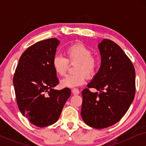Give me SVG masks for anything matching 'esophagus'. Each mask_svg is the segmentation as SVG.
Wrapping results in <instances>:
<instances>
[{"label":"esophagus","instance_id":"esophagus-1","mask_svg":"<svg viewBox=\"0 0 146 146\" xmlns=\"http://www.w3.org/2000/svg\"><path fill=\"white\" fill-rule=\"evenodd\" d=\"M72 94L74 95H77V94H79L80 93V91L77 88H74L72 90Z\"/></svg>","mask_w":146,"mask_h":146}]
</instances>
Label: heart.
Segmentation results:
<instances>
[{"instance_id": "1", "label": "heart", "mask_w": 146, "mask_h": 146, "mask_svg": "<svg viewBox=\"0 0 146 146\" xmlns=\"http://www.w3.org/2000/svg\"><path fill=\"white\" fill-rule=\"evenodd\" d=\"M66 58L61 56H55L52 62L53 70L58 76H64L70 64L74 67L75 74L66 76L60 82L62 87L74 88L84 84L86 76L90 78L96 74L100 66V59L92 54L88 47L81 42L70 45L65 50Z\"/></svg>"}]
</instances>
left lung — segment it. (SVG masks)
Instances as JSON below:
<instances>
[{
    "mask_svg": "<svg viewBox=\"0 0 146 146\" xmlns=\"http://www.w3.org/2000/svg\"><path fill=\"white\" fill-rule=\"evenodd\" d=\"M101 66L88 88L82 92L81 115L94 128L110 127L120 120L135 96V73L130 59L122 49L108 39L98 44ZM94 87L100 92L92 93Z\"/></svg>",
    "mask_w": 146,
    "mask_h": 146,
    "instance_id": "8db88e82",
    "label": "left lung"
}]
</instances>
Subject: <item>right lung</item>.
I'll return each instance as SVG.
<instances>
[{
  "instance_id": "add662e5",
  "label": "right lung",
  "mask_w": 146,
  "mask_h": 146,
  "mask_svg": "<svg viewBox=\"0 0 146 146\" xmlns=\"http://www.w3.org/2000/svg\"><path fill=\"white\" fill-rule=\"evenodd\" d=\"M60 41L56 38L39 41L28 48L20 58L13 77L16 99L22 114L38 127L58 119L70 89L60 90L52 66Z\"/></svg>"
}]
</instances>
